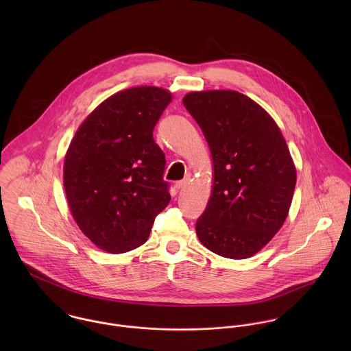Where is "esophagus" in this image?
Returning a JSON list of instances; mask_svg holds the SVG:
<instances>
[{
    "label": "esophagus",
    "instance_id": "obj_1",
    "mask_svg": "<svg viewBox=\"0 0 351 351\" xmlns=\"http://www.w3.org/2000/svg\"><path fill=\"white\" fill-rule=\"evenodd\" d=\"M188 184H189V180H188V178H185V180H182V181L176 182V188L180 191V189H184Z\"/></svg>",
    "mask_w": 351,
    "mask_h": 351
}]
</instances>
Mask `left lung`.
<instances>
[{
    "label": "left lung",
    "mask_w": 351,
    "mask_h": 351,
    "mask_svg": "<svg viewBox=\"0 0 351 351\" xmlns=\"http://www.w3.org/2000/svg\"><path fill=\"white\" fill-rule=\"evenodd\" d=\"M182 102L200 125L213 184L196 234L208 250L246 259L282 227L293 199L296 166L273 117L235 90L191 92Z\"/></svg>",
    "instance_id": "obj_1"
}]
</instances>
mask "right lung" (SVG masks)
<instances>
[{
    "label": "right lung",
    "mask_w": 351,
    "mask_h": 351,
    "mask_svg": "<svg viewBox=\"0 0 351 351\" xmlns=\"http://www.w3.org/2000/svg\"><path fill=\"white\" fill-rule=\"evenodd\" d=\"M173 96L136 86L102 101L82 121L64 155L63 186L80 230L99 249L121 254L149 239L170 202L165 155L152 131Z\"/></svg>",
    "instance_id": "obj_1"
}]
</instances>
